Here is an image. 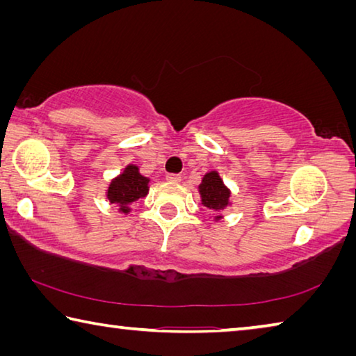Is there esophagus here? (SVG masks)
<instances>
[{"instance_id": "obj_1", "label": "esophagus", "mask_w": 356, "mask_h": 356, "mask_svg": "<svg viewBox=\"0 0 356 356\" xmlns=\"http://www.w3.org/2000/svg\"><path fill=\"white\" fill-rule=\"evenodd\" d=\"M166 180L170 184H179L180 180H182V177H180L179 174H166Z\"/></svg>"}]
</instances>
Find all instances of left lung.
Masks as SVG:
<instances>
[{
    "mask_svg": "<svg viewBox=\"0 0 356 356\" xmlns=\"http://www.w3.org/2000/svg\"><path fill=\"white\" fill-rule=\"evenodd\" d=\"M200 204L213 211H222L230 205V190L224 185L218 171L207 172L199 185ZM221 215L215 216V221L221 219Z\"/></svg>",
    "mask_w": 356,
    "mask_h": 356,
    "instance_id": "8db88e82",
    "label": "left lung"
}]
</instances>
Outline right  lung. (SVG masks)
Segmentation results:
<instances>
[{"label": "right lung", "instance_id": "1", "mask_svg": "<svg viewBox=\"0 0 356 356\" xmlns=\"http://www.w3.org/2000/svg\"><path fill=\"white\" fill-rule=\"evenodd\" d=\"M149 193V179L140 174L137 165H127L120 176L112 179L106 190L108 202L118 205L120 213H131V204L147 196Z\"/></svg>", "mask_w": 356, "mask_h": 356}]
</instances>
